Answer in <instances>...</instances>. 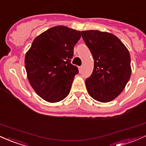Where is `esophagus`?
<instances>
[{"label":"esophagus","mask_w":146,"mask_h":146,"mask_svg":"<svg viewBox=\"0 0 146 146\" xmlns=\"http://www.w3.org/2000/svg\"><path fill=\"white\" fill-rule=\"evenodd\" d=\"M78 70H79V72H81L82 70H83V66H80L79 68H78Z\"/></svg>","instance_id":"obj_1"}]
</instances>
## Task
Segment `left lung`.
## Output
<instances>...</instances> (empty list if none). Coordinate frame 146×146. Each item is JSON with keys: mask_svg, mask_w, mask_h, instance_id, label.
I'll return each instance as SVG.
<instances>
[{"mask_svg": "<svg viewBox=\"0 0 146 146\" xmlns=\"http://www.w3.org/2000/svg\"><path fill=\"white\" fill-rule=\"evenodd\" d=\"M81 36L94 60L92 74L86 80L88 94L99 102H110L122 92L130 78L128 50L109 32L82 31Z\"/></svg>", "mask_w": 146, "mask_h": 146, "instance_id": "left-lung-1", "label": "left lung"}]
</instances>
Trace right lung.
<instances>
[{
    "mask_svg": "<svg viewBox=\"0 0 146 146\" xmlns=\"http://www.w3.org/2000/svg\"><path fill=\"white\" fill-rule=\"evenodd\" d=\"M80 38V31L55 26L36 37L26 53L28 81L36 93L47 102H58L70 93L78 72L70 61Z\"/></svg>",
    "mask_w": 146,
    "mask_h": 146,
    "instance_id": "right-lung-1",
    "label": "right lung"
}]
</instances>
